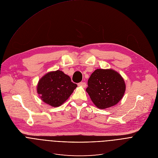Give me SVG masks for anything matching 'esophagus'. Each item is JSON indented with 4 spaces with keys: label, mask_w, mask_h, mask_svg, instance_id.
I'll return each mask as SVG.
<instances>
[{
    "label": "esophagus",
    "mask_w": 158,
    "mask_h": 158,
    "mask_svg": "<svg viewBox=\"0 0 158 158\" xmlns=\"http://www.w3.org/2000/svg\"><path fill=\"white\" fill-rule=\"evenodd\" d=\"M78 85L80 86H82L83 88H85L86 86V83L85 82H81L78 84Z\"/></svg>",
    "instance_id": "1"
}]
</instances>
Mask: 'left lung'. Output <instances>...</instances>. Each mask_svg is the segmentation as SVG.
I'll return each mask as SVG.
<instances>
[{"label":"left lung","mask_w":158,"mask_h":158,"mask_svg":"<svg viewBox=\"0 0 158 158\" xmlns=\"http://www.w3.org/2000/svg\"><path fill=\"white\" fill-rule=\"evenodd\" d=\"M86 91L95 106L102 109L115 106L123 98L126 85L119 73L112 69H97L88 81Z\"/></svg>","instance_id":"left-lung-1"}]
</instances>
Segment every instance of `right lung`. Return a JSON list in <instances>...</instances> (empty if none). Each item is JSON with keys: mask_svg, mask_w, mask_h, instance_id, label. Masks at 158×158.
<instances>
[{"mask_svg": "<svg viewBox=\"0 0 158 158\" xmlns=\"http://www.w3.org/2000/svg\"><path fill=\"white\" fill-rule=\"evenodd\" d=\"M77 85L61 70L48 72L37 85V93L44 102L52 107H58L71 95Z\"/></svg>", "mask_w": 158, "mask_h": 158, "instance_id": "1", "label": "right lung"}]
</instances>
